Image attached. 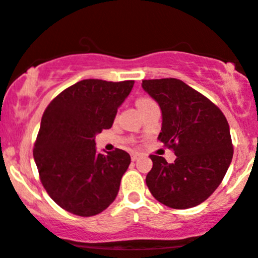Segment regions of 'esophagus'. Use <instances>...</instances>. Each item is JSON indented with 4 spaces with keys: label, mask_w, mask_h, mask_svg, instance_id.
<instances>
[{
    "label": "esophagus",
    "mask_w": 258,
    "mask_h": 258,
    "mask_svg": "<svg viewBox=\"0 0 258 258\" xmlns=\"http://www.w3.org/2000/svg\"><path fill=\"white\" fill-rule=\"evenodd\" d=\"M141 156H142L141 153H132V154H131L132 161H136V160H138L139 158H141Z\"/></svg>",
    "instance_id": "obj_1"
}]
</instances>
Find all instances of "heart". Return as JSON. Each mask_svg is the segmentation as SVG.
<instances>
[{"label": "heart", "mask_w": 258, "mask_h": 258, "mask_svg": "<svg viewBox=\"0 0 258 258\" xmlns=\"http://www.w3.org/2000/svg\"><path fill=\"white\" fill-rule=\"evenodd\" d=\"M149 102H152V99L146 98V97H142V98H138V99H137V102H136V104H137V108L139 109V108H142V106H143V105L148 104V103H149Z\"/></svg>", "instance_id": "1"}]
</instances>
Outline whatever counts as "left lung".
<instances>
[{"mask_svg":"<svg viewBox=\"0 0 258 258\" xmlns=\"http://www.w3.org/2000/svg\"><path fill=\"white\" fill-rule=\"evenodd\" d=\"M143 90L161 109L158 139L174 150L168 164L150 155L147 185L156 200L172 209L204 203L221 184L233 158L226 116L205 96L177 79L144 80Z\"/></svg>","mask_w":258,"mask_h":258,"instance_id":"left-lung-1","label":"left lung"}]
</instances>
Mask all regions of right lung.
I'll return each instance as SVG.
<instances>
[{
    "label": "right lung",
    "mask_w": 258,
    "mask_h": 258,
    "mask_svg": "<svg viewBox=\"0 0 258 258\" xmlns=\"http://www.w3.org/2000/svg\"><path fill=\"white\" fill-rule=\"evenodd\" d=\"M133 85L82 80L59 93L43 112L34 160L47 193L70 214L98 215L119 193L131 156L121 149L97 153L94 139L112 126Z\"/></svg>",
    "instance_id": "obj_1"
}]
</instances>
